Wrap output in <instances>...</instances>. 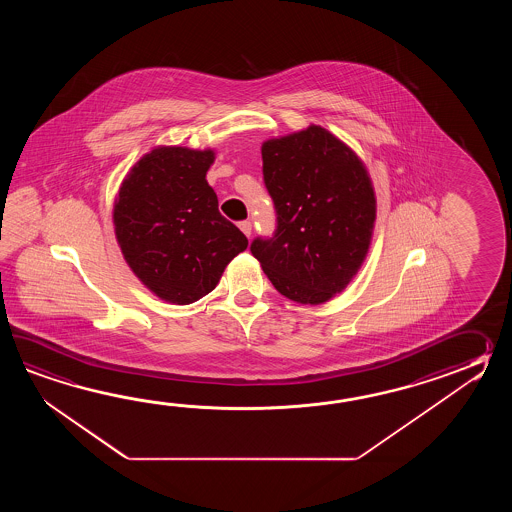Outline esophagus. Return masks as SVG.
<instances>
[{"instance_id": "34e87169", "label": "esophagus", "mask_w": 512, "mask_h": 512, "mask_svg": "<svg viewBox=\"0 0 512 512\" xmlns=\"http://www.w3.org/2000/svg\"><path fill=\"white\" fill-rule=\"evenodd\" d=\"M240 229H241V232H243V234H245V236H247V238H251V234H252L251 221H247V219H245V221H241Z\"/></svg>"}]
</instances>
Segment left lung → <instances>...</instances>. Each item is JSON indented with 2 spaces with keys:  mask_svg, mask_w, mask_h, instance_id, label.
I'll use <instances>...</instances> for the list:
<instances>
[{
  "mask_svg": "<svg viewBox=\"0 0 512 512\" xmlns=\"http://www.w3.org/2000/svg\"><path fill=\"white\" fill-rule=\"evenodd\" d=\"M261 159L276 229L271 238H254L252 256L278 293L298 304L327 302L357 274L370 247L368 172L320 126L263 142Z\"/></svg>",
  "mask_w": 512,
  "mask_h": 512,
  "instance_id": "1",
  "label": "left lung"
}]
</instances>
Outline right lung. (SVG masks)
Instances as JSON below:
<instances>
[{
	"instance_id": "obj_1",
	"label": "right lung",
	"mask_w": 512,
	"mask_h": 512,
	"mask_svg": "<svg viewBox=\"0 0 512 512\" xmlns=\"http://www.w3.org/2000/svg\"><path fill=\"white\" fill-rule=\"evenodd\" d=\"M214 152L164 146L146 153L113 208L120 251L150 291L172 304L196 302L218 285L249 241L218 210L207 183Z\"/></svg>"
}]
</instances>
